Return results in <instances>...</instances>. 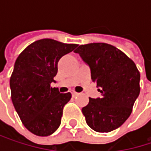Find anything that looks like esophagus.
I'll return each mask as SVG.
<instances>
[{"label": "esophagus", "instance_id": "34e87169", "mask_svg": "<svg viewBox=\"0 0 151 151\" xmlns=\"http://www.w3.org/2000/svg\"><path fill=\"white\" fill-rule=\"evenodd\" d=\"M72 94H73V97H75V96H78V93L77 92H75V91H72Z\"/></svg>", "mask_w": 151, "mask_h": 151}]
</instances>
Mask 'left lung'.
Masks as SVG:
<instances>
[{"instance_id": "8db88e82", "label": "left lung", "mask_w": 151, "mask_h": 151, "mask_svg": "<svg viewBox=\"0 0 151 151\" xmlns=\"http://www.w3.org/2000/svg\"><path fill=\"white\" fill-rule=\"evenodd\" d=\"M91 70L101 98H89L82 108L87 125L96 132L107 133L129 117L140 93V73L136 64L116 47L104 43L79 45L75 50Z\"/></svg>"}]
</instances>
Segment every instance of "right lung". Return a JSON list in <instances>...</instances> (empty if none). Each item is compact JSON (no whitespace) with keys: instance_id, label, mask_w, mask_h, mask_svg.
<instances>
[{"instance_id":"obj_1","label":"right lung","mask_w":151,"mask_h":151,"mask_svg":"<svg viewBox=\"0 0 151 151\" xmlns=\"http://www.w3.org/2000/svg\"><path fill=\"white\" fill-rule=\"evenodd\" d=\"M77 46L45 38L25 48L15 60L9 81L11 99L22 124L34 135L50 136L60 126L72 94L60 93L50 83L59 59Z\"/></svg>"}]
</instances>
